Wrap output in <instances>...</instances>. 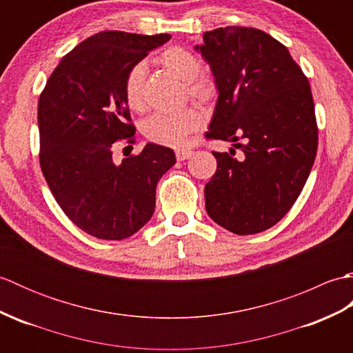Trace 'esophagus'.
I'll use <instances>...</instances> for the list:
<instances>
[{"instance_id": "esophagus-1", "label": "esophagus", "mask_w": 353, "mask_h": 353, "mask_svg": "<svg viewBox=\"0 0 353 353\" xmlns=\"http://www.w3.org/2000/svg\"><path fill=\"white\" fill-rule=\"evenodd\" d=\"M192 154H194V152H191V150H177L176 159L177 161H186V159H190Z\"/></svg>"}]
</instances>
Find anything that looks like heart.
<instances>
[{"label":"heart","mask_w":353,"mask_h":353,"mask_svg":"<svg viewBox=\"0 0 353 353\" xmlns=\"http://www.w3.org/2000/svg\"><path fill=\"white\" fill-rule=\"evenodd\" d=\"M157 63L179 80L185 81V95L201 108H212L220 99V81L212 72L201 70L200 59L183 47H168L157 56ZM127 106L134 112L147 109V70L137 63L127 71L124 85ZM203 124L200 112L186 108L177 114H154L142 124L144 137L157 145L182 148Z\"/></svg>","instance_id":"b5f03b06"}]
</instances>
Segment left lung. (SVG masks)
I'll return each instance as SVG.
<instances>
[{
  "label": "left lung",
  "instance_id": "obj_1",
  "mask_svg": "<svg viewBox=\"0 0 353 353\" xmlns=\"http://www.w3.org/2000/svg\"><path fill=\"white\" fill-rule=\"evenodd\" d=\"M200 52L221 88L205 138L243 150L239 157L235 150L212 152L216 171L205 186L206 211L232 234H259L296 203L316 159L310 81L287 47L258 28L206 32Z\"/></svg>",
  "mask_w": 353,
  "mask_h": 353
}]
</instances>
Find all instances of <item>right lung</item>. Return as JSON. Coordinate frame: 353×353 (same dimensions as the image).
<instances>
[{"instance_id": "add662e5", "label": "right lung", "mask_w": 353, "mask_h": 353, "mask_svg": "<svg viewBox=\"0 0 353 353\" xmlns=\"http://www.w3.org/2000/svg\"><path fill=\"white\" fill-rule=\"evenodd\" d=\"M170 34L100 32L71 50L37 103L39 163L65 215L99 239L132 236L152 219L156 185L176 163L168 147L147 144L117 165V142L134 144L124 79Z\"/></svg>"}]
</instances>
